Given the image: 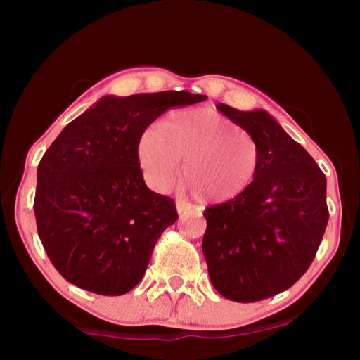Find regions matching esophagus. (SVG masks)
<instances>
[{
	"mask_svg": "<svg viewBox=\"0 0 360 360\" xmlns=\"http://www.w3.org/2000/svg\"><path fill=\"white\" fill-rule=\"evenodd\" d=\"M176 210H178V214H184L186 211L191 210V205L186 203V202H181V200H178V202H176Z\"/></svg>",
	"mask_w": 360,
	"mask_h": 360,
	"instance_id": "esophagus-1",
	"label": "esophagus"
}]
</instances>
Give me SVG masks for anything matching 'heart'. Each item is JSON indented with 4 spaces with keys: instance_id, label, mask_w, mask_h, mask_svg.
Here are the masks:
<instances>
[{
    "instance_id": "b5f03b06",
    "label": "heart",
    "mask_w": 360,
    "mask_h": 360,
    "mask_svg": "<svg viewBox=\"0 0 360 360\" xmlns=\"http://www.w3.org/2000/svg\"><path fill=\"white\" fill-rule=\"evenodd\" d=\"M138 158L149 184L158 192L174 186L181 173L193 198L222 205L241 197L255 179L260 148L251 133L212 109L168 114L139 139Z\"/></svg>"
}]
</instances>
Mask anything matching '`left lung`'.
<instances>
[{
  "mask_svg": "<svg viewBox=\"0 0 360 360\" xmlns=\"http://www.w3.org/2000/svg\"><path fill=\"white\" fill-rule=\"evenodd\" d=\"M216 108L255 138L260 163L241 197L205 210L202 249L219 294L259 302L288 290L311 265L328 221L327 181L264 109Z\"/></svg>",
  "mask_w": 360,
  "mask_h": 360,
  "instance_id": "obj_1",
  "label": "left lung"
}]
</instances>
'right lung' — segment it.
Instances as JSON below:
<instances>
[{"instance_id":"right-lung-1","label":"right lung","mask_w":360,"mask_h":360,"mask_svg":"<svg viewBox=\"0 0 360 360\" xmlns=\"http://www.w3.org/2000/svg\"><path fill=\"white\" fill-rule=\"evenodd\" d=\"M191 92L106 95L57 136L38 165L34 216L49 259L66 281L122 295L141 281L152 251L178 219L174 200L152 192L139 168L144 130Z\"/></svg>"}]
</instances>
